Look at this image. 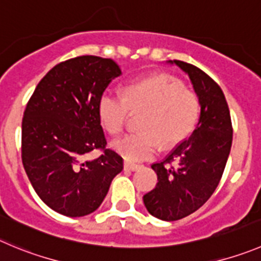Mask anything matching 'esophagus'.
Segmentation results:
<instances>
[{
    "instance_id": "obj_1",
    "label": "esophagus",
    "mask_w": 261,
    "mask_h": 261,
    "mask_svg": "<svg viewBox=\"0 0 261 261\" xmlns=\"http://www.w3.org/2000/svg\"><path fill=\"white\" fill-rule=\"evenodd\" d=\"M138 168H140V165H137V164L129 163V161H125V163H124V169H125V170H130V172H135V170H137Z\"/></svg>"
}]
</instances>
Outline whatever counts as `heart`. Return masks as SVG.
I'll use <instances>...</instances> for the list:
<instances>
[{"instance_id": "obj_1", "label": "heart", "mask_w": 261, "mask_h": 261, "mask_svg": "<svg viewBox=\"0 0 261 261\" xmlns=\"http://www.w3.org/2000/svg\"><path fill=\"white\" fill-rule=\"evenodd\" d=\"M146 110L141 132L114 141L113 147L128 161H142L159 152L161 141L173 146L195 129L201 113L197 93L172 76L158 74L126 84L124 93L108 89L98 101L101 125L110 135H119L130 111Z\"/></svg>"}]
</instances>
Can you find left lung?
I'll list each match as a JSON object with an SVG mask.
<instances>
[{
	"label": "left lung",
	"mask_w": 261,
	"mask_h": 261,
	"mask_svg": "<svg viewBox=\"0 0 261 261\" xmlns=\"http://www.w3.org/2000/svg\"><path fill=\"white\" fill-rule=\"evenodd\" d=\"M188 74L201 103L198 124L164 161L151 165L158 185L143 196L151 215L166 222L182 219L200 209L218 187L232 146L229 108L219 84L185 61H170ZM177 161V166L172 163Z\"/></svg>",
	"instance_id": "left-lung-1"
}]
</instances>
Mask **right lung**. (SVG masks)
<instances>
[{
  "instance_id": "1",
  "label": "right lung",
  "mask_w": 261,
  "mask_h": 261,
  "mask_svg": "<svg viewBox=\"0 0 261 261\" xmlns=\"http://www.w3.org/2000/svg\"><path fill=\"white\" fill-rule=\"evenodd\" d=\"M121 74L118 64L78 56L55 65L38 83L21 123V160L34 191L47 206L66 217L95 212L123 159L106 147L98 101ZM100 149L88 161L86 155Z\"/></svg>"
}]
</instances>
